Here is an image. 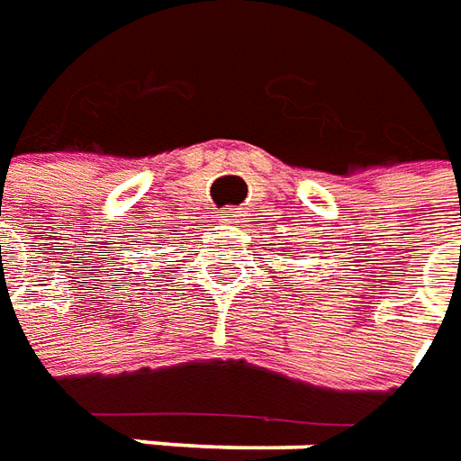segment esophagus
Wrapping results in <instances>:
<instances>
[{
  "instance_id": "1",
  "label": "esophagus",
  "mask_w": 461,
  "mask_h": 461,
  "mask_svg": "<svg viewBox=\"0 0 461 461\" xmlns=\"http://www.w3.org/2000/svg\"><path fill=\"white\" fill-rule=\"evenodd\" d=\"M221 217H224V221H227V224H240V220L244 217V214H241L240 209L227 207V209H224V214H221Z\"/></svg>"
}]
</instances>
